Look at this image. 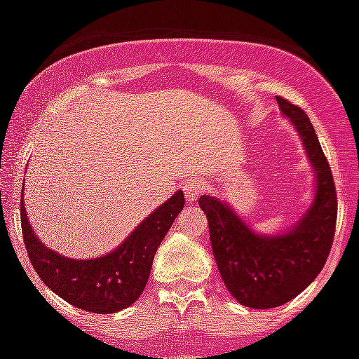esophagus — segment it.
Instances as JSON below:
<instances>
[{
    "instance_id": "1",
    "label": "esophagus",
    "mask_w": 359,
    "mask_h": 359,
    "mask_svg": "<svg viewBox=\"0 0 359 359\" xmlns=\"http://www.w3.org/2000/svg\"><path fill=\"white\" fill-rule=\"evenodd\" d=\"M182 190H184V194H186V201L196 203L203 194L201 180H197V179L184 180V184H182Z\"/></svg>"
}]
</instances>
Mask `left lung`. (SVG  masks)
Instances as JSON below:
<instances>
[{
	"label": "left lung",
	"mask_w": 359,
	"mask_h": 359,
	"mask_svg": "<svg viewBox=\"0 0 359 359\" xmlns=\"http://www.w3.org/2000/svg\"><path fill=\"white\" fill-rule=\"evenodd\" d=\"M278 104L313 169V199L306 212L290 227L259 233L225 199L199 197L219 276L235 300L251 309L283 306L311 285L328 259L337 218L334 177L309 117L285 98L278 97Z\"/></svg>",
	"instance_id": "1"
}]
</instances>
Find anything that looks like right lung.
Returning <instances> with one entry per match:
<instances>
[{"label":"right lung","instance_id":"right-lung-1","mask_svg":"<svg viewBox=\"0 0 359 359\" xmlns=\"http://www.w3.org/2000/svg\"><path fill=\"white\" fill-rule=\"evenodd\" d=\"M182 208L184 194L179 190L141 219L115 250L93 259H72L42 244L27 219L24 199L20 203L25 248L39 278L70 306L98 315L126 309L140 298L151 276L158 245Z\"/></svg>","mask_w":359,"mask_h":359}]
</instances>
